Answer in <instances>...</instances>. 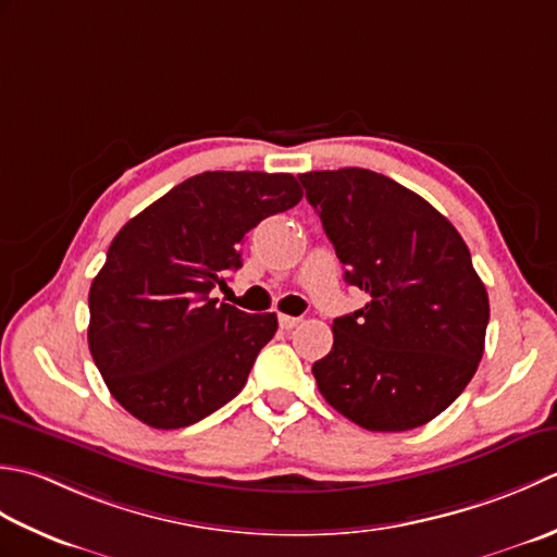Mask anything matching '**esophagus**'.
<instances>
[{
  "label": "esophagus",
  "mask_w": 557,
  "mask_h": 557,
  "mask_svg": "<svg viewBox=\"0 0 557 557\" xmlns=\"http://www.w3.org/2000/svg\"><path fill=\"white\" fill-rule=\"evenodd\" d=\"M302 320L300 317H290V314H278V324L283 326V329H295L298 326Z\"/></svg>",
  "instance_id": "esophagus-1"
}]
</instances>
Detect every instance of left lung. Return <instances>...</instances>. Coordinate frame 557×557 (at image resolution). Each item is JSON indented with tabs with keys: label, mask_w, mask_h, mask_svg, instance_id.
<instances>
[{
	"label": "left lung",
	"mask_w": 557,
	"mask_h": 557,
	"mask_svg": "<svg viewBox=\"0 0 557 557\" xmlns=\"http://www.w3.org/2000/svg\"><path fill=\"white\" fill-rule=\"evenodd\" d=\"M344 281L368 293L336 317L312 366L324 399L377 433L425 425L457 399L483 358L487 293L467 243L437 209L366 168L298 175Z\"/></svg>",
	"instance_id": "1"
}]
</instances>
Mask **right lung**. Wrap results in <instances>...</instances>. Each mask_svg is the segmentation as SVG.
<instances>
[{
	"label": "right lung",
	"mask_w": 557,
	"mask_h": 557,
	"mask_svg": "<svg viewBox=\"0 0 557 557\" xmlns=\"http://www.w3.org/2000/svg\"><path fill=\"white\" fill-rule=\"evenodd\" d=\"M302 199L288 173L213 170L146 207L110 243L88 293V348L110 394L158 430L187 428L245 387L278 322L211 298L247 233Z\"/></svg>",
	"instance_id": "right-lung-1"
}]
</instances>
